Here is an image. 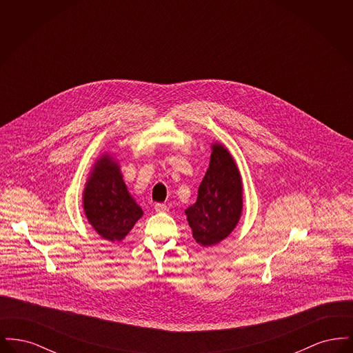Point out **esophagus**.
Instances as JSON below:
<instances>
[{
	"mask_svg": "<svg viewBox=\"0 0 353 353\" xmlns=\"http://www.w3.org/2000/svg\"><path fill=\"white\" fill-rule=\"evenodd\" d=\"M154 209H156V212H159V213H167L169 210V208L165 203H156V205H154Z\"/></svg>",
	"mask_w": 353,
	"mask_h": 353,
	"instance_id": "34e87169",
	"label": "esophagus"
}]
</instances>
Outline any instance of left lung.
Masks as SVG:
<instances>
[{"label": "left lung", "instance_id": "1", "mask_svg": "<svg viewBox=\"0 0 353 353\" xmlns=\"http://www.w3.org/2000/svg\"><path fill=\"white\" fill-rule=\"evenodd\" d=\"M242 177L234 157L225 145L213 143L197 201L185 210L197 243L214 246L232 234L242 214Z\"/></svg>", "mask_w": 353, "mask_h": 353}]
</instances>
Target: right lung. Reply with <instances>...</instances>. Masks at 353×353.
Instances as JSON below:
<instances>
[{
  "instance_id": "right-lung-1",
  "label": "right lung",
  "mask_w": 353,
  "mask_h": 353,
  "mask_svg": "<svg viewBox=\"0 0 353 353\" xmlns=\"http://www.w3.org/2000/svg\"><path fill=\"white\" fill-rule=\"evenodd\" d=\"M83 210L94 230L110 242L123 241L143 216L110 152L103 153L91 168L84 185Z\"/></svg>"
}]
</instances>
